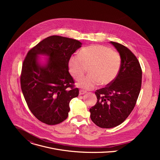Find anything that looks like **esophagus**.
Instances as JSON below:
<instances>
[{
	"mask_svg": "<svg viewBox=\"0 0 160 160\" xmlns=\"http://www.w3.org/2000/svg\"><path fill=\"white\" fill-rule=\"evenodd\" d=\"M85 93H87V92H86V91H85V90H80L79 91V94H80V95H83V94H85Z\"/></svg>",
	"mask_w": 160,
	"mask_h": 160,
	"instance_id": "1",
	"label": "esophagus"
}]
</instances>
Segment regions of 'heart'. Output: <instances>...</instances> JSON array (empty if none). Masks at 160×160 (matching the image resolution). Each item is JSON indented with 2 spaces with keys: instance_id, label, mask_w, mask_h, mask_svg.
Returning <instances> with one entry per match:
<instances>
[{
  "instance_id": "heart-1",
  "label": "heart",
  "mask_w": 160,
  "mask_h": 160,
  "mask_svg": "<svg viewBox=\"0 0 160 160\" xmlns=\"http://www.w3.org/2000/svg\"><path fill=\"white\" fill-rule=\"evenodd\" d=\"M68 70L75 80L81 78L88 67L89 74L77 85L85 90L94 88L99 83L106 85L117 77L121 66L120 54L102 45H92L72 55L68 62Z\"/></svg>"
}]
</instances>
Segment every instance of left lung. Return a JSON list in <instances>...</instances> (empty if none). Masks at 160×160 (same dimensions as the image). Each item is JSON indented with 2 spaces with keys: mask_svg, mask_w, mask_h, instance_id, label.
Wrapping results in <instances>:
<instances>
[{
  "mask_svg": "<svg viewBox=\"0 0 160 160\" xmlns=\"http://www.w3.org/2000/svg\"><path fill=\"white\" fill-rule=\"evenodd\" d=\"M121 57L120 71L107 87L97 90V102L90 109L98 127L110 128L122 123L134 108L142 83V70L135 56L124 45L110 42Z\"/></svg>",
  "mask_w": 160,
  "mask_h": 160,
  "instance_id": "1",
  "label": "left lung"
}]
</instances>
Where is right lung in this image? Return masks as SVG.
Here are the masks:
<instances>
[{
	"label": "right lung",
	"instance_id": "right-lung-1",
	"mask_svg": "<svg viewBox=\"0 0 160 160\" xmlns=\"http://www.w3.org/2000/svg\"><path fill=\"white\" fill-rule=\"evenodd\" d=\"M82 45L75 39L50 36L30 49L22 63V94L33 115L45 124L56 125L65 120L70 101L78 96L68 62ZM40 55L48 58L43 65L39 61Z\"/></svg>",
	"mask_w": 160,
	"mask_h": 160
}]
</instances>
